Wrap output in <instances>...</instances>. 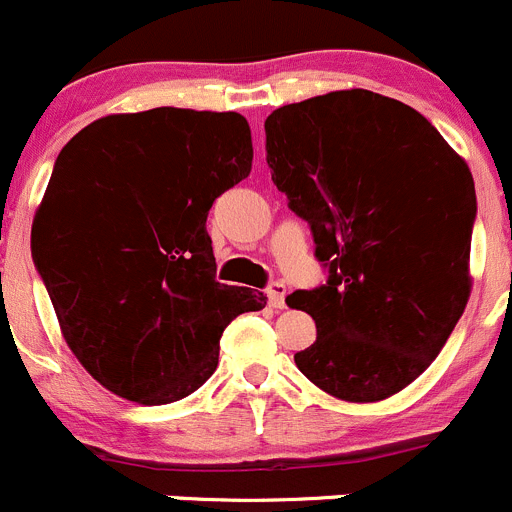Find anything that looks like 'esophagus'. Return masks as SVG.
I'll return each mask as SVG.
<instances>
[{"instance_id": "obj_1", "label": "esophagus", "mask_w": 512, "mask_h": 512, "mask_svg": "<svg viewBox=\"0 0 512 512\" xmlns=\"http://www.w3.org/2000/svg\"><path fill=\"white\" fill-rule=\"evenodd\" d=\"M268 303H271L276 311H281V308L286 306V286H283V283L276 281L268 286Z\"/></svg>"}]
</instances>
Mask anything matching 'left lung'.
<instances>
[{
    "instance_id": "8db88e82",
    "label": "left lung",
    "mask_w": 512,
    "mask_h": 512,
    "mask_svg": "<svg viewBox=\"0 0 512 512\" xmlns=\"http://www.w3.org/2000/svg\"><path fill=\"white\" fill-rule=\"evenodd\" d=\"M266 161L328 281L293 291L316 341L293 356L328 396L376 403L433 363L470 296L475 184L433 124L368 89L273 111Z\"/></svg>"
}]
</instances>
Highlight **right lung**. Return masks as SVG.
<instances>
[{
	"label": "right lung",
	"mask_w": 512,
	"mask_h": 512,
	"mask_svg": "<svg viewBox=\"0 0 512 512\" xmlns=\"http://www.w3.org/2000/svg\"><path fill=\"white\" fill-rule=\"evenodd\" d=\"M236 111L159 106L84 126L57 156L32 249L67 346L106 391L164 406L219 366V338L263 293L216 281L206 216L251 174Z\"/></svg>",
	"instance_id": "1"
}]
</instances>
